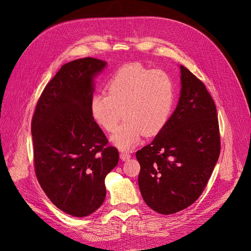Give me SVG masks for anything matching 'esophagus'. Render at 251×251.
Masks as SVG:
<instances>
[{
  "label": "esophagus",
  "instance_id": "1",
  "mask_svg": "<svg viewBox=\"0 0 251 251\" xmlns=\"http://www.w3.org/2000/svg\"><path fill=\"white\" fill-rule=\"evenodd\" d=\"M120 157H121V160L122 161H127V160H129L130 157H131V154L129 153V152H121L120 153Z\"/></svg>",
  "mask_w": 251,
  "mask_h": 251
}]
</instances>
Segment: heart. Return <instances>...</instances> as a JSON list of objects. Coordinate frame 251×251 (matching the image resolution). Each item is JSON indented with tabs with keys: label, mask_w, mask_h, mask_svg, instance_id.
<instances>
[{
	"label": "heart",
	"mask_w": 251,
	"mask_h": 251,
	"mask_svg": "<svg viewBox=\"0 0 251 251\" xmlns=\"http://www.w3.org/2000/svg\"><path fill=\"white\" fill-rule=\"evenodd\" d=\"M109 92H96L90 100V113L104 130L113 131L124 114L126 120L111 137L122 151L136 147L146 134H159L168 123L175 101L171 76L140 64H130L114 73L108 82Z\"/></svg>",
	"instance_id": "heart-1"
}]
</instances>
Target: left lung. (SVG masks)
Listing matches in <instances>:
<instances>
[{"instance_id":"1","label":"left lung","mask_w":251,"mask_h":251,"mask_svg":"<svg viewBox=\"0 0 251 251\" xmlns=\"http://www.w3.org/2000/svg\"><path fill=\"white\" fill-rule=\"evenodd\" d=\"M180 72L181 92L176 110L152 142L136 151L142 199L162 215L175 214L195 202L221 151L213 98L187 68L180 66Z\"/></svg>"}]
</instances>
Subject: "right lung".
Segmentation results:
<instances>
[{"instance_id": "add662e5", "label": "right lung", "mask_w": 251, "mask_h": 251, "mask_svg": "<svg viewBox=\"0 0 251 251\" xmlns=\"http://www.w3.org/2000/svg\"><path fill=\"white\" fill-rule=\"evenodd\" d=\"M105 65L90 57L63 65L31 121L36 178L50 201L73 217H86L102 204L104 178L119 162L89 107L94 79Z\"/></svg>"}]
</instances>
